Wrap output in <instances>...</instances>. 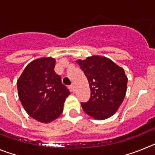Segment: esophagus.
Returning a JSON list of instances; mask_svg holds the SVG:
<instances>
[{"mask_svg":"<svg viewBox=\"0 0 155 155\" xmlns=\"http://www.w3.org/2000/svg\"><path fill=\"white\" fill-rule=\"evenodd\" d=\"M70 87H71V91H73V92H74V91H75V87H74V84H71V85L70 86Z\"/></svg>","mask_w":155,"mask_h":155,"instance_id":"obj_1","label":"esophagus"}]
</instances>
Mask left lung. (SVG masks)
<instances>
[{"label":"left lung","instance_id":"1","mask_svg":"<svg viewBox=\"0 0 155 155\" xmlns=\"http://www.w3.org/2000/svg\"><path fill=\"white\" fill-rule=\"evenodd\" d=\"M85 74L91 90L87 102H81L82 109L96 120H105L118 110L127 87L124 70L104 57L93 56L77 61Z\"/></svg>","mask_w":155,"mask_h":155}]
</instances>
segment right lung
<instances>
[{"label":"right lung","mask_w":155,"mask_h":155,"mask_svg":"<svg viewBox=\"0 0 155 155\" xmlns=\"http://www.w3.org/2000/svg\"><path fill=\"white\" fill-rule=\"evenodd\" d=\"M52 57L35 60L27 65L17 81L19 99L35 120L48 124L61 116L70 91L54 71Z\"/></svg>","instance_id":"add662e5"}]
</instances>
